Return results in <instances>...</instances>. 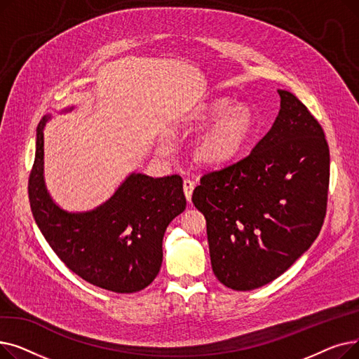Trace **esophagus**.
<instances>
[{
  "mask_svg": "<svg viewBox=\"0 0 359 359\" xmlns=\"http://www.w3.org/2000/svg\"><path fill=\"white\" fill-rule=\"evenodd\" d=\"M194 189H195V182H192L191 179H184V180H183V192H184L186 199L189 201V202H191Z\"/></svg>",
  "mask_w": 359,
  "mask_h": 359,
  "instance_id": "1",
  "label": "esophagus"
}]
</instances>
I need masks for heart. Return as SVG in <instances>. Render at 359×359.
Masks as SVG:
<instances>
[{
  "label": "heart",
  "instance_id": "heart-1",
  "mask_svg": "<svg viewBox=\"0 0 359 359\" xmlns=\"http://www.w3.org/2000/svg\"><path fill=\"white\" fill-rule=\"evenodd\" d=\"M201 118L205 122L217 120L196 144V157L205 164H224L233 160L248 144L255 129L252 110L244 104L229 107L227 100L206 104Z\"/></svg>",
  "mask_w": 359,
  "mask_h": 359
}]
</instances>
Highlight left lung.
Segmentation results:
<instances>
[{
    "mask_svg": "<svg viewBox=\"0 0 359 359\" xmlns=\"http://www.w3.org/2000/svg\"><path fill=\"white\" fill-rule=\"evenodd\" d=\"M252 153L201 177L192 202L205 215L221 284H269L310 249L326 217L330 156L325 132L292 93Z\"/></svg>",
    "mask_w": 359,
    "mask_h": 359,
    "instance_id": "obj_1",
    "label": "left lung"
}]
</instances>
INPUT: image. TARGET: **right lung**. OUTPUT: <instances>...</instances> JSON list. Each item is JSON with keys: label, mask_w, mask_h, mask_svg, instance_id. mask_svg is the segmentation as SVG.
<instances>
[{"label": "right lung", "mask_w": 359, "mask_h": 359, "mask_svg": "<svg viewBox=\"0 0 359 359\" xmlns=\"http://www.w3.org/2000/svg\"><path fill=\"white\" fill-rule=\"evenodd\" d=\"M49 119L37 125L29 176L37 227L67 268L90 284L119 294L144 290L160 272L167 225L186 208L182 177L130 173L97 208L68 212L53 202L45 184L43 129Z\"/></svg>", "instance_id": "1"}]
</instances>
